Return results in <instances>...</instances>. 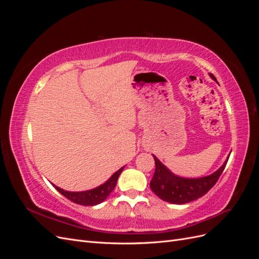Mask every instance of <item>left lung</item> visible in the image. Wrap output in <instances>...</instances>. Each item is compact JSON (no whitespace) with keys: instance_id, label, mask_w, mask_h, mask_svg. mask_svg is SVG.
<instances>
[{"instance_id":"8db88e82","label":"left lung","mask_w":259,"mask_h":259,"mask_svg":"<svg viewBox=\"0 0 259 259\" xmlns=\"http://www.w3.org/2000/svg\"><path fill=\"white\" fill-rule=\"evenodd\" d=\"M209 76L216 81V77L213 74L209 73ZM153 158L155 171L150 182L151 190L161 200L173 204H185L207 193L210 188L217 183L229 159L227 158L223 165L213 174L200 178H185L171 173L155 155H153Z\"/></svg>"}]
</instances>
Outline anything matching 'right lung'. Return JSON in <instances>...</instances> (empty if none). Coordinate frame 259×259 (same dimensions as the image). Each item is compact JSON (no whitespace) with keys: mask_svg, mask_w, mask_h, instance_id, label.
<instances>
[{"mask_svg":"<svg viewBox=\"0 0 259 259\" xmlns=\"http://www.w3.org/2000/svg\"><path fill=\"white\" fill-rule=\"evenodd\" d=\"M123 169H124V166L121 167L119 170H116L105 184L94 188V189L86 190V191H79V192L67 191L53 184L52 185L56 188L62 195H65L67 199L76 203V204L84 205V206H93V205L100 204L101 202H104L109 197V194H110L115 188L117 178H119Z\"/></svg>","mask_w":259,"mask_h":259,"instance_id":"obj_1","label":"right lung"}]
</instances>
